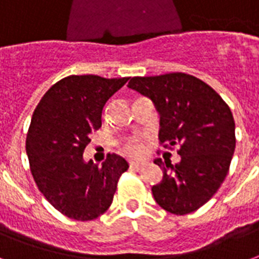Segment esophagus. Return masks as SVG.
<instances>
[{
	"mask_svg": "<svg viewBox=\"0 0 259 259\" xmlns=\"http://www.w3.org/2000/svg\"><path fill=\"white\" fill-rule=\"evenodd\" d=\"M129 165L132 169H137L138 171V169L143 168L144 165H145V163H143V161H130Z\"/></svg>",
	"mask_w": 259,
	"mask_h": 259,
	"instance_id": "1",
	"label": "esophagus"
}]
</instances>
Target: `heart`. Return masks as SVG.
I'll use <instances>...</instances> for the list:
<instances>
[{
  "label": "heart",
  "instance_id": "b5f03b06",
  "mask_svg": "<svg viewBox=\"0 0 259 259\" xmlns=\"http://www.w3.org/2000/svg\"><path fill=\"white\" fill-rule=\"evenodd\" d=\"M144 151H145L144 144L140 140H137V138H132L129 141H126L125 145H123V152H125L126 155L134 156V157L143 155Z\"/></svg>",
  "mask_w": 259,
  "mask_h": 259
}]
</instances>
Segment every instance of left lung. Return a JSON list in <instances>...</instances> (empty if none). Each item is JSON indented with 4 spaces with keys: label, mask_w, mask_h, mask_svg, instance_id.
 <instances>
[{
    "label": "left lung",
    "mask_w": 259,
    "mask_h": 259,
    "mask_svg": "<svg viewBox=\"0 0 259 259\" xmlns=\"http://www.w3.org/2000/svg\"><path fill=\"white\" fill-rule=\"evenodd\" d=\"M127 87L155 104L163 147H179L175 165L155 159L163 179L152 186L153 198L174 214L194 212L212 198L230 169L236 144L230 107L208 84L186 73L133 77Z\"/></svg>",
    "instance_id": "8db88e82"
}]
</instances>
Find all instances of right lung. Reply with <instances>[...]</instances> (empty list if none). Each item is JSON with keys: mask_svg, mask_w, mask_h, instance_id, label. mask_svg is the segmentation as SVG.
<instances>
[{"mask_svg": "<svg viewBox=\"0 0 259 259\" xmlns=\"http://www.w3.org/2000/svg\"><path fill=\"white\" fill-rule=\"evenodd\" d=\"M127 80L68 76L47 91L33 111L25 143L33 181L69 219L88 222L103 214L129 168L115 153H108L102 167L82 157L92 132L102 126L104 104Z\"/></svg>", "mask_w": 259, "mask_h": 259, "instance_id": "right-lung-1", "label": "right lung"}]
</instances>
